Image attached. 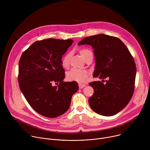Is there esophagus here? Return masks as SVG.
Segmentation results:
<instances>
[{
    "instance_id": "obj_1",
    "label": "esophagus",
    "mask_w": 150,
    "mask_h": 150,
    "mask_svg": "<svg viewBox=\"0 0 150 150\" xmlns=\"http://www.w3.org/2000/svg\"><path fill=\"white\" fill-rule=\"evenodd\" d=\"M78 86H79V89H81V88H83V87H85L86 85H85V84H82V83H79L78 84Z\"/></svg>"
}]
</instances>
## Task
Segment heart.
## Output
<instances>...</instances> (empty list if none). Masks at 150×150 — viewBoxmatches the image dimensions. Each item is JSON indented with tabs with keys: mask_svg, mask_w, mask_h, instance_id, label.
Here are the masks:
<instances>
[{
	"mask_svg": "<svg viewBox=\"0 0 150 150\" xmlns=\"http://www.w3.org/2000/svg\"><path fill=\"white\" fill-rule=\"evenodd\" d=\"M81 56L85 60L90 55L93 54L92 52L88 49H81L79 50ZM71 53H68L63 57L61 61V65L63 68H67L69 66V60ZM89 73L87 71L80 70L73 68L67 73V78L69 81H75L79 83H85L88 78Z\"/></svg>",
	"mask_w": 150,
	"mask_h": 150,
	"instance_id": "heart-1",
	"label": "heart"
}]
</instances>
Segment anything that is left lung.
I'll use <instances>...</instances> for the list:
<instances>
[{
    "label": "left lung",
    "instance_id": "obj_1",
    "mask_svg": "<svg viewBox=\"0 0 150 150\" xmlns=\"http://www.w3.org/2000/svg\"><path fill=\"white\" fill-rule=\"evenodd\" d=\"M78 45H91L94 49L93 77L108 78L105 84L100 81L89 83L94 91L88 100L90 108L103 116L117 114L129 103L134 92L137 68L133 56L119 38L105 34L85 37Z\"/></svg>",
    "mask_w": 150,
    "mask_h": 150
}]
</instances>
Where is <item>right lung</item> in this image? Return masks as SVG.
Here are the masks:
<instances>
[{"mask_svg":"<svg viewBox=\"0 0 150 150\" xmlns=\"http://www.w3.org/2000/svg\"><path fill=\"white\" fill-rule=\"evenodd\" d=\"M72 42L71 39L38 40L21 56L18 76L20 90L31 108L42 116L53 118L65 113L78 90L76 82L63 81L65 70L61 65L63 54Z\"/></svg>","mask_w":150,"mask_h":150,"instance_id":"1","label":"right lung"}]
</instances>
